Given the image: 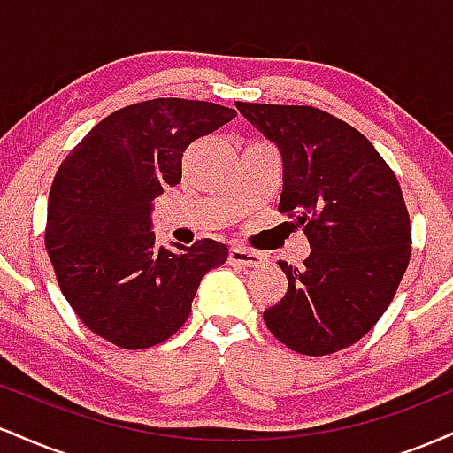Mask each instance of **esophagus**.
I'll return each instance as SVG.
<instances>
[{"mask_svg": "<svg viewBox=\"0 0 453 453\" xmlns=\"http://www.w3.org/2000/svg\"><path fill=\"white\" fill-rule=\"evenodd\" d=\"M227 262H230L232 266L249 268V266H262L264 257L259 256V253H256V251H249V249L232 247V249H230V257H227Z\"/></svg>", "mask_w": 453, "mask_h": 453, "instance_id": "obj_1", "label": "esophagus"}]
</instances>
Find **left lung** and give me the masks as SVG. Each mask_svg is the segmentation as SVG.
Here are the masks:
<instances>
[{
    "mask_svg": "<svg viewBox=\"0 0 453 453\" xmlns=\"http://www.w3.org/2000/svg\"><path fill=\"white\" fill-rule=\"evenodd\" d=\"M236 108L279 149V211L298 215L311 244L300 268L279 262L288 292L264 321L304 356L345 349L386 313L409 266V212L396 176L357 129L319 108Z\"/></svg>",
    "mask_w": 453,
    "mask_h": 453,
    "instance_id": "8db88e82",
    "label": "left lung"
}]
</instances>
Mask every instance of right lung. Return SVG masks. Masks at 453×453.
Returning a JSON list of instances; mask_svg holds the SVG:
<instances>
[{"mask_svg": "<svg viewBox=\"0 0 453 453\" xmlns=\"http://www.w3.org/2000/svg\"><path fill=\"white\" fill-rule=\"evenodd\" d=\"M236 117L211 102L157 97L108 114L72 149L49 196L46 251L57 280L93 334L147 349L185 324L202 277L226 244L157 247L155 197L180 183L185 149Z\"/></svg>", "mask_w": 453, "mask_h": 453, "instance_id": "obj_1", "label": "right lung"}]
</instances>
